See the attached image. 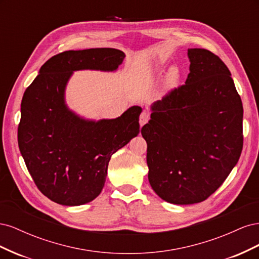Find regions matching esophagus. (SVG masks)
I'll use <instances>...</instances> for the list:
<instances>
[{
  "label": "esophagus",
  "instance_id": "34e87169",
  "mask_svg": "<svg viewBox=\"0 0 259 259\" xmlns=\"http://www.w3.org/2000/svg\"><path fill=\"white\" fill-rule=\"evenodd\" d=\"M149 119H150V115H149V113L146 111H143L142 114H140V116H139L140 126H144V125L149 121Z\"/></svg>",
  "mask_w": 259,
  "mask_h": 259
}]
</instances>
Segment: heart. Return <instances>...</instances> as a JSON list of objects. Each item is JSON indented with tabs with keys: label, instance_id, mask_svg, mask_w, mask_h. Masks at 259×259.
<instances>
[{
	"label": "heart",
	"instance_id": "obj_1",
	"mask_svg": "<svg viewBox=\"0 0 259 259\" xmlns=\"http://www.w3.org/2000/svg\"><path fill=\"white\" fill-rule=\"evenodd\" d=\"M153 67H154V70H160L163 67V64H161V62H158V64H155ZM167 79H168V81L170 83H175L177 81V79H178V71H177L175 68H171L169 70Z\"/></svg>",
	"mask_w": 259,
	"mask_h": 259
}]
</instances>
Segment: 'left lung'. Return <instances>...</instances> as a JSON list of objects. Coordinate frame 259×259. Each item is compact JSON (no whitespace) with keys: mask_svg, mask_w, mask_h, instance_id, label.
I'll use <instances>...</instances> for the list:
<instances>
[{"mask_svg":"<svg viewBox=\"0 0 259 259\" xmlns=\"http://www.w3.org/2000/svg\"><path fill=\"white\" fill-rule=\"evenodd\" d=\"M186 84L150 107L142 128L148 179L171 204L206 200L236 166L243 147V107L229 69L218 56L189 49Z\"/></svg>","mask_w":259,"mask_h":259,"instance_id":"obj_1","label":"left lung"}]
</instances>
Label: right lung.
<instances>
[{
    "label": "right lung",
    "instance_id": "1",
    "mask_svg": "<svg viewBox=\"0 0 259 259\" xmlns=\"http://www.w3.org/2000/svg\"><path fill=\"white\" fill-rule=\"evenodd\" d=\"M125 58L115 49L67 51L41 67L21 100L18 146L36 187L61 205L86 204L100 194L111 155L139 134V106L115 119H86L66 103L74 71L115 72Z\"/></svg>",
    "mask_w": 259,
    "mask_h": 259
}]
</instances>
